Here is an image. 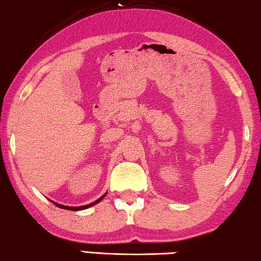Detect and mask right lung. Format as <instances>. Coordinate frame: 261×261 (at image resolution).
<instances>
[{
  "label": "right lung",
  "instance_id": "add662e5",
  "mask_svg": "<svg viewBox=\"0 0 261 261\" xmlns=\"http://www.w3.org/2000/svg\"><path fill=\"white\" fill-rule=\"evenodd\" d=\"M106 196V194L103 196H101L100 198H98V200H96V201H94L93 203H89V204H87V205H81V206H67V205H63V204H59V203H56V202H53V204H56L57 206H59V208H61V209H67V210H73V212H77V210H84V209H87V208H89V206H92V205H94V204H96V203H98V202L100 201H102V198Z\"/></svg>",
  "mask_w": 261,
  "mask_h": 261
}]
</instances>
